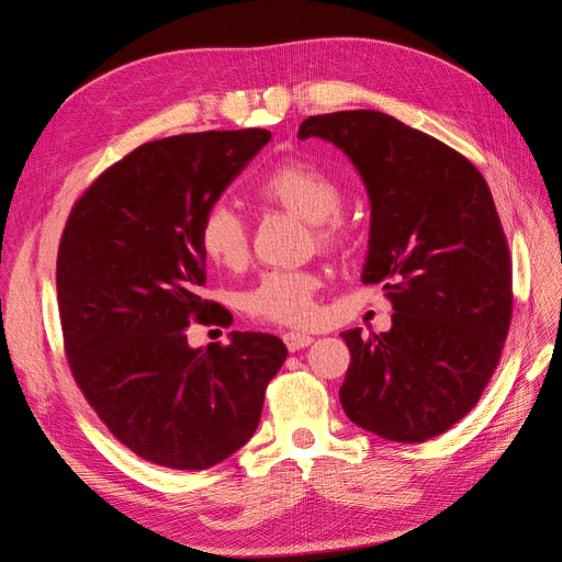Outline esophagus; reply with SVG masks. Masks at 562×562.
Instances as JSON below:
<instances>
[{
	"instance_id": "34e87169",
	"label": "esophagus",
	"mask_w": 562,
	"mask_h": 562,
	"mask_svg": "<svg viewBox=\"0 0 562 562\" xmlns=\"http://www.w3.org/2000/svg\"><path fill=\"white\" fill-rule=\"evenodd\" d=\"M283 342L288 347V351H300L304 347H310L314 342L312 335H304V333H285L283 335Z\"/></svg>"
}]
</instances>
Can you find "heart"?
Returning a JSON list of instances; mask_svg holds the SVG:
<instances>
[{
    "mask_svg": "<svg viewBox=\"0 0 562 562\" xmlns=\"http://www.w3.org/2000/svg\"><path fill=\"white\" fill-rule=\"evenodd\" d=\"M255 199L267 206H279L307 220L321 244L342 239V190L323 168L307 161H288L267 173ZM199 244L203 255L217 267L241 269L248 260V229L244 217L227 203H213L199 225ZM321 279L307 269H274L258 279L244 295V310L265 323L304 326L316 314V291Z\"/></svg>",
    "mask_w": 562,
    "mask_h": 562,
    "instance_id": "obj_1",
    "label": "heart"
}]
</instances>
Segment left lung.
<instances>
[{
  "mask_svg": "<svg viewBox=\"0 0 562 562\" xmlns=\"http://www.w3.org/2000/svg\"><path fill=\"white\" fill-rule=\"evenodd\" d=\"M300 140L342 149L370 201L363 283L394 304L391 328L345 330L339 401L396 443L448 431L479 403L512 323V258L490 187L469 159L375 110L316 114Z\"/></svg>",
  "mask_w": 562,
  "mask_h": 562,
  "instance_id": "8db88e82",
  "label": "left lung"
}]
</instances>
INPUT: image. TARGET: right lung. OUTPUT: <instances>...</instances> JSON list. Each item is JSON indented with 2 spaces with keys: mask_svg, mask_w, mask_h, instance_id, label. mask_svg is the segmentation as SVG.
Segmentation results:
<instances>
[{
  "mask_svg": "<svg viewBox=\"0 0 562 562\" xmlns=\"http://www.w3.org/2000/svg\"><path fill=\"white\" fill-rule=\"evenodd\" d=\"M271 140L265 128L184 133L133 149L75 203L58 248V310L72 375L108 429L171 469L223 462L255 434L288 349L229 333L194 349L190 321L227 323L201 297V217Z\"/></svg>",
  "mask_w": 562,
  "mask_h": 562,
  "instance_id": "1",
  "label": "right lung"
}]
</instances>
